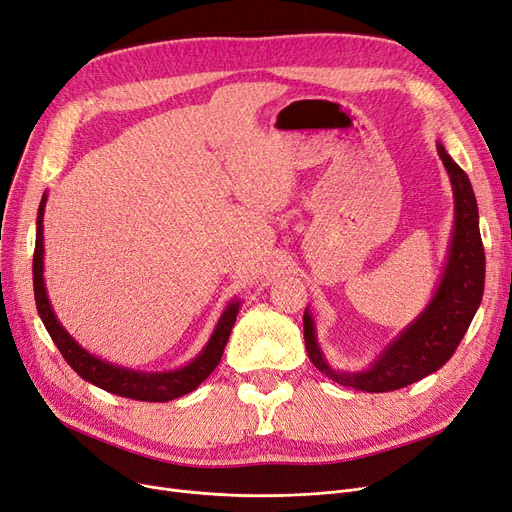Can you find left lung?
I'll use <instances>...</instances> for the list:
<instances>
[{
    "label": "left lung",
    "instance_id": "obj_1",
    "mask_svg": "<svg viewBox=\"0 0 512 512\" xmlns=\"http://www.w3.org/2000/svg\"><path fill=\"white\" fill-rule=\"evenodd\" d=\"M437 151L453 189V232L443 276L428 306L377 354L367 369L339 371L329 365L316 339L310 310L304 314V339L310 361L329 380L363 392L405 388L441 369L460 346L475 318L485 287V251L479 232V206L464 170L453 162L445 145Z\"/></svg>",
    "mask_w": 512,
    "mask_h": 512
}]
</instances>
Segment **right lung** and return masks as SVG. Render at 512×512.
Segmentation results:
<instances>
[{"instance_id": "obj_1", "label": "right lung", "mask_w": 512, "mask_h": 512, "mask_svg": "<svg viewBox=\"0 0 512 512\" xmlns=\"http://www.w3.org/2000/svg\"><path fill=\"white\" fill-rule=\"evenodd\" d=\"M48 196L44 194L40 208H37V230H35V253H33V291H35V306L37 314H40L46 331L50 333L52 342L61 350L65 361L71 365V369L78 373L82 380L99 386L111 394L124 396V399L135 401H147V403H166L179 399V396L196 390L208 375L215 371L219 365L227 339H230L232 327L236 323L238 310L242 306L240 299H232L225 306L219 323L213 329L211 339H208L202 352L192 358L185 367L173 369V371H135L126 369L120 365H113L103 361V358L90 354L86 348H82L75 342L73 335L65 331V327L56 318L46 282H44V208H46Z\"/></svg>"}]
</instances>
